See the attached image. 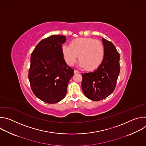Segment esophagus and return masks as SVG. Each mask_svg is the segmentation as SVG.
<instances>
[{
	"instance_id": "esophagus-1",
	"label": "esophagus",
	"mask_w": 146,
	"mask_h": 146,
	"mask_svg": "<svg viewBox=\"0 0 146 146\" xmlns=\"http://www.w3.org/2000/svg\"><path fill=\"white\" fill-rule=\"evenodd\" d=\"M80 73L79 71H78V70H74V74H77V73Z\"/></svg>"
}]
</instances>
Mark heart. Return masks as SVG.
Segmentation results:
<instances>
[{
  "instance_id": "heart-1",
  "label": "heart",
  "mask_w": 146,
  "mask_h": 146,
  "mask_svg": "<svg viewBox=\"0 0 146 146\" xmlns=\"http://www.w3.org/2000/svg\"><path fill=\"white\" fill-rule=\"evenodd\" d=\"M63 57L69 66H73L78 59L79 66L86 70L96 69L103 59L105 50L99 40L90 37H81L73 40L70 46H62Z\"/></svg>"
}]
</instances>
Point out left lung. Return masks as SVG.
<instances>
[{
	"instance_id": "left-lung-1",
	"label": "left lung",
	"mask_w": 146,
	"mask_h": 146,
	"mask_svg": "<svg viewBox=\"0 0 146 146\" xmlns=\"http://www.w3.org/2000/svg\"><path fill=\"white\" fill-rule=\"evenodd\" d=\"M105 54L101 64L92 72L82 74L81 88L85 96L99 101L109 96L114 90L119 69V54L114 45L102 38Z\"/></svg>"
}]
</instances>
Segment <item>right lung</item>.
<instances>
[{"label":"right lung","mask_w":146,"mask_h":146,"mask_svg":"<svg viewBox=\"0 0 146 146\" xmlns=\"http://www.w3.org/2000/svg\"><path fill=\"white\" fill-rule=\"evenodd\" d=\"M65 41V36H51L41 40L31 54V87L37 98L47 103H58L65 97L74 74L62 53V44Z\"/></svg>","instance_id":"right-lung-1"}]
</instances>
